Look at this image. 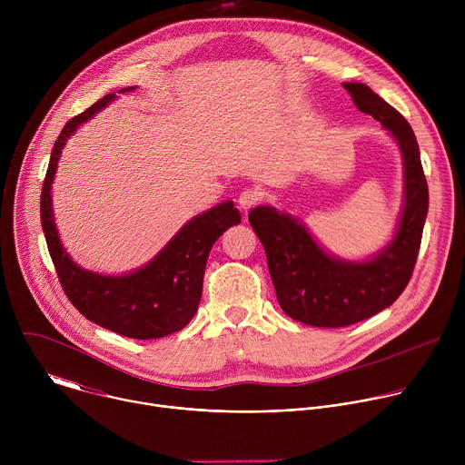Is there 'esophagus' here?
I'll return each mask as SVG.
<instances>
[{"label": "esophagus", "mask_w": 465, "mask_h": 465, "mask_svg": "<svg viewBox=\"0 0 465 465\" xmlns=\"http://www.w3.org/2000/svg\"><path fill=\"white\" fill-rule=\"evenodd\" d=\"M261 201V193L257 189H244L239 198H237V204L242 212H248L250 208H253L257 203Z\"/></svg>", "instance_id": "34e87169"}]
</instances>
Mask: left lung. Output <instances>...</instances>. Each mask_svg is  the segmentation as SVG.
<instances>
[{
	"mask_svg": "<svg viewBox=\"0 0 465 465\" xmlns=\"http://www.w3.org/2000/svg\"><path fill=\"white\" fill-rule=\"evenodd\" d=\"M355 106L379 121L403 158V208L391 241L362 261L325 252L305 224L272 206L248 221L267 253L278 302L291 318L314 327H346L390 307L405 291L418 259L429 212L420 147L407 119L362 83L342 84Z\"/></svg>",
	"mask_w": 465,
	"mask_h": 465,
	"instance_id": "8db88e82",
	"label": "left lung"
}]
</instances>
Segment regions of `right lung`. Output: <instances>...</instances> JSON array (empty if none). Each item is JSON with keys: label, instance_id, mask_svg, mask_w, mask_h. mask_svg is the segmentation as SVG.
<instances>
[{"label": "right lung", "instance_id": "add662e5", "mask_svg": "<svg viewBox=\"0 0 465 465\" xmlns=\"http://www.w3.org/2000/svg\"><path fill=\"white\" fill-rule=\"evenodd\" d=\"M134 88H123L119 94ZM115 97V94L104 95L62 128L51 151L40 196L42 230L60 285L83 316L128 339H162L183 329L194 316L203 296L210 250L228 228L241 223V213L232 201H226L193 217L147 264L128 274L108 276L79 267L60 242L51 185L65 143L83 123Z\"/></svg>", "mask_w": 465, "mask_h": 465}]
</instances>
